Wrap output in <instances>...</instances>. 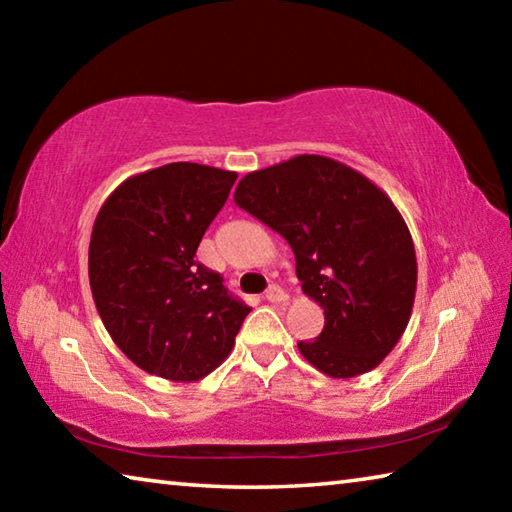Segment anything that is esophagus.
<instances>
[{"label":"esophagus","instance_id":"obj_1","mask_svg":"<svg viewBox=\"0 0 512 512\" xmlns=\"http://www.w3.org/2000/svg\"><path fill=\"white\" fill-rule=\"evenodd\" d=\"M268 302H273V305H282V302H287L289 296L287 291H284L282 287H277V284H271V287L266 289V296H264Z\"/></svg>","mask_w":512,"mask_h":512}]
</instances>
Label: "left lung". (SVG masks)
Instances as JSON below:
<instances>
[{
    "instance_id": "8db88e82",
    "label": "left lung",
    "mask_w": 512,
    "mask_h": 512,
    "mask_svg": "<svg viewBox=\"0 0 512 512\" xmlns=\"http://www.w3.org/2000/svg\"><path fill=\"white\" fill-rule=\"evenodd\" d=\"M235 203L289 241L302 291L325 309L298 350L329 377L377 368L409 325L418 264L391 198L323 155H296L239 180Z\"/></svg>"
}]
</instances>
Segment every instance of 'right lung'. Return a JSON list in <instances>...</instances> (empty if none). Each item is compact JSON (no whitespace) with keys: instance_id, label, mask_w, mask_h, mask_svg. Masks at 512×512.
I'll return each instance as SVG.
<instances>
[{"instance_id":"add662e5","label":"right lung","mask_w":512,"mask_h":512,"mask_svg":"<svg viewBox=\"0 0 512 512\" xmlns=\"http://www.w3.org/2000/svg\"><path fill=\"white\" fill-rule=\"evenodd\" d=\"M235 180V171L171 162L124 180L97 214L88 255L94 305L117 348L151 375H210L250 314L194 259Z\"/></svg>"}]
</instances>
